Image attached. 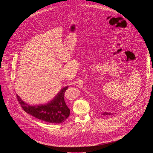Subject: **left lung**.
<instances>
[{
  "label": "left lung",
  "instance_id": "left-lung-1",
  "mask_svg": "<svg viewBox=\"0 0 153 153\" xmlns=\"http://www.w3.org/2000/svg\"><path fill=\"white\" fill-rule=\"evenodd\" d=\"M102 114V115H103V116H107V115H110V114H111V113L104 112V113H103Z\"/></svg>",
  "mask_w": 153,
  "mask_h": 153
}]
</instances>
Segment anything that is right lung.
<instances>
[{"mask_svg":"<svg viewBox=\"0 0 153 153\" xmlns=\"http://www.w3.org/2000/svg\"><path fill=\"white\" fill-rule=\"evenodd\" d=\"M68 86L63 88L56 96L45 104L30 105L17 95V100L23 110L39 120L52 123H61L70 116V110L64 99V94Z\"/></svg>","mask_w":153,"mask_h":153,"instance_id":"right-lung-1","label":"right lung"}]
</instances>
